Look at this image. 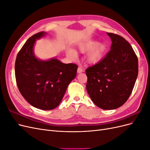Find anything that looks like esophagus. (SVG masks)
<instances>
[{
  "instance_id": "34e87169",
  "label": "esophagus",
  "mask_w": 150,
  "mask_h": 150,
  "mask_svg": "<svg viewBox=\"0 0 150 150\" xmlns=\"http://www.w3.org/2000/svg\"><path fill=\"white\" fill-rule=\"evenodd\" d=\"M83 72V68L82 66H79L78 68V73H81V72Z\"/></svg>"
}]
</instances>
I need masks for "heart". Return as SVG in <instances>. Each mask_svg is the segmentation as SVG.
Masks as SVG:
<instances>
[{"label":"heart","mask_w":150,"mask_h":150,"mask_svg":"<svg viewBox=\"0 0 150 150\" xmlns=\"http://www.w3.org/2000/svg\"><path fill=\"white\" fill-rule=\"evenodd\" d=\"M78 49L81 53L88 52L86 60L90 64H96L100 61L106 52V47L102 42H97L96 40H89L79 44ZM67 55L71 57H75L76 53L73 50H69Z\"/></svg>","instance_id":"obj_1"}]
</instances>
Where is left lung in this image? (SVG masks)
<instances>
[{"label":"left lung","mask_w":150,"mask_h":150,"mask_svg":"<svg viewBox=\"0 0 150 150\" xmlns=\"http://www.w3.org/2000/svg\"><path fill=\"white\" fill-rule=\"evenodd\" d=\"M107 34L112 41L111 50L100 62L86 69V90L98 107L110 110L123 105L132 93L138 74V60L125 38Z\"/></svg>","instance_id":"obj_1"}]
</instances>
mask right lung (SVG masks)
Segmentation results:
<instances>
[{"instance_id":"obj_1","label":"right lung","mask_w":150,"mask_h":150,"mask_svg":"<svg viewBox=\"0 0 150 150\" xmlns=\"http://www.w3.org/2000/svg\"><path fill=\"white\" fill-rule=\"evenodd\" d=\"M46 34L40 32L30 37L18 53L15 75L18 89L30 105L42 110L59 106L68 85L75 78L78 66L64 64L56 58L40 60L34 54L36 39Z\"/></svg>"}]
</instances>
